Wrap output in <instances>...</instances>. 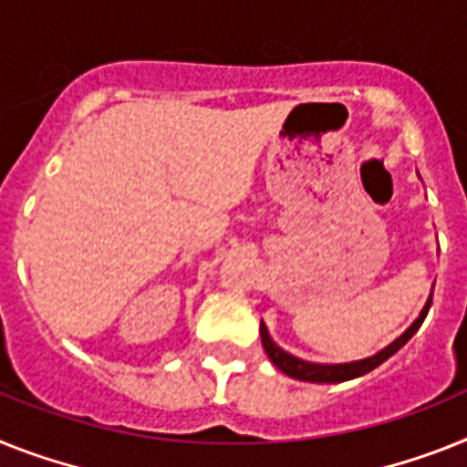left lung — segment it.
Segmentation results:
<instances>
[{"label": "left lung", "mask_w": 467, "mask_h": 467, "mask_svg": "<svg viewBox=\"0 0 467 467\" xmlns=\"http://www.w3.org/2000/svg\"><path fill=\"white\" fill-rule=\"evenodd\" d=\"M430 306H432V294H430V299H427L425 308L420 311L418 320H415L409 330L399 337L397 342H391L389 347H385L382 351H379V354L370 356V358L354 360V363H339V366H320V363H306V360L294 358L292 354L282 351V348L277 347L273 339H270V335H268V330H265L264 323H261V344H264L268 358L273 360V366L280 368L282 373L289 375V378L304 379V382H323V385H327V382H347V379H354V378H360V375L370 373V370H375L378 366H382V363H385L389 356L397 354L399 348H401L403 344L409 342L410 337L418 332V327H420L422 320H425Z\"/></svg>", "instance_id": "obj_1"}]
</instances>
